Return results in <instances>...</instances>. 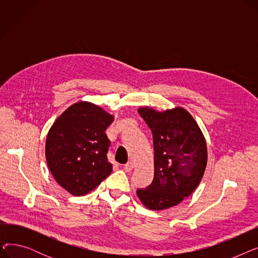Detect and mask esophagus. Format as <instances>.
Wrapping results in <instances>:
<instances>
[{"instance_id": "esophagus-1", "label": "esophagus", "mask_w": 258, "mask_h": 258, "mask_svg": "<svg viewBox=\"0 0 258 258\" xmlns=\"http://www.w3.org/2000/svg\"><path fill=\"white\" fill-rule=\"evenodd\" d=\"M133 168H134V163L132 161H128L126 164H124V166H123V169H124V171L125 172H130V171H132L133 170Z\"/></svg>"}]
</instances>
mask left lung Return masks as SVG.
<instances>
[{
  "instance_id": "obj_1",
  "label": "left lung",
  "mask_w": 258,
  "mask_h": 258,
  "mask_svg": "<svg viewBox=\"0 0 258 258\" xmlns=\"http://www.w3.org/2000/svg\"><path fill=\"white\" fill-rule=\"evenodd\" d=\"M138 113L153 133L155 174L150 186L137 189V196L147 208L167 209L199 186L207 165L206 141L183 107L157 112L146 106Z\"/></svg>"
}]
</instances>
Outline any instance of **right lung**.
Masks as SVG:
<instances>
[{
    "mask_svg": "<svg viewBox=\"0 0 258 258\" xmlns=\"http://www.w3.org/2000/svg\"><path fill=\"white\" fill-rule=\"evenodd\" d=\"M114 117L87 101L74 103L56 119L46 141L48 167L55 181L73 196H84L110 175L105 130Z\"/></svg>",
    "mask_w": 258,
    "mask_h": 258,
    "instance_id": "obj_1",
    "label": "right lung"
}]
</instances>
